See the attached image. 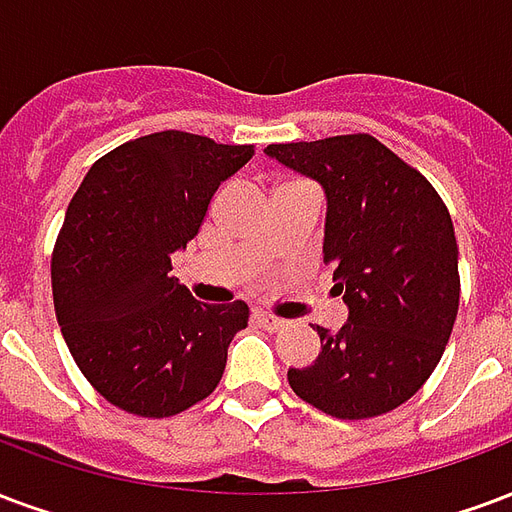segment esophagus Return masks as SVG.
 Listing matches in <instances>:
<instances>
[{
	"label": "esophagus",
	"mask_w": 512,
	"mask_h": 512,
	"mask_svg": "<svg viewBox=\"0 0 512 512\" xmlns=\"http://www.w3.org/2000/svg\"><path fill=\"white\" fill-rule=\"evenodd\" d=\"M255 317L260 320V323L266 325L268 331H279V328H285V323H287V320H282V317H276V314L266 312V309H257Z\"/></svg>",
	"instance_id": "34e87169"
}]
</instances>
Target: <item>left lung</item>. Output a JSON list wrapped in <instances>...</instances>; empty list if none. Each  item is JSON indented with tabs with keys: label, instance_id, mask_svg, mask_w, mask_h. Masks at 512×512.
<instances>
[{
	"label": "left lung",
	"instance_id": "obj_1",
	"mask_svg": "<svg viewBox=\"0 0 512 512\" xmlns=\"http://www.w3.org/2000/svg\"><path fill=\"white\" fill-rule=\"evenodd\" d=\"M325 192L323 260L347 304L339 331L317 325L320 355L287 382L325 415L374 418L418 393L458 312V246L437 189L372 135L271 143Z\"/></svg>",
	"mask_w": 512,
	"mask_h": 512
}]
</instances>
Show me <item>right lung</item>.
I'll list each match as a JSON object with an SVG mask.
<instances>
[{
	"label": "right lung",
	"mask_w": 512,
	"mask_h": 512,
	"mask_svg": "<svg viewBox=\"0 0 512 512\" xmlns=\"http://www.w3.org/2000/svg\"><path fill=\"white\" fill-rule=\"evenodd\" d=\"M252 146L165 130L97 160L67 206L51 260L62 336L83 377L119 410L168 418L222 380L249 306L200 304L170 257L198 236L214 192Z\"/></svg>",
	"instance_id": "right-lung-1"
}]
</instances>
